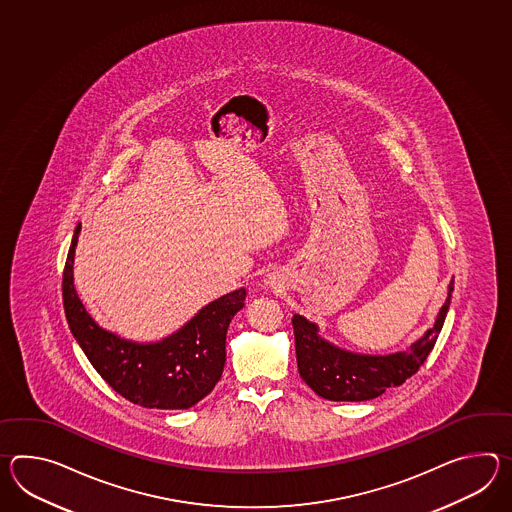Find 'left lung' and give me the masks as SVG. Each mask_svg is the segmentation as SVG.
<instances>
[{
  "mask_svg": "<svg viewBox=\"0 0 512 512\" xmlns=\"http://www.w3.org/2000/svg\"><path fill=\"white\" fill-rule=\"evenodd\" d=\"M454 281L448 286V297L437 314L435 325L424 336L411 343L406 351L386 354L351 353L323 340L318 325L294 314L297 369L307 386L327 400L362 402L380 397L387 387L402 386L409 376L419 371L432 353L444 319L450 308Z\"/></svg>",
  "mask_w": 512,
  "mask_h": 512,
  "instance_id": "obj_1",
  "label": "left lung"
}]
</instances>
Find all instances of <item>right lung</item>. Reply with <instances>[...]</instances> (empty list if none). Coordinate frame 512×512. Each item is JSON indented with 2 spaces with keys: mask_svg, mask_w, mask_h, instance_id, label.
Masks as SVG:
<instances>
[{
  "mask_svg": "<svg viewBox=\"0 0 512 512\" xmlns=\"http://www.w3.org/2000/svg\"><path fill=\"white\" fill-rule=\"evenodd\" d=\"M75 228L62 277L64 312L71 334L108 386L132 404L150 409H187L207 397L226 364V334L244 307L239 288L205 305L171 336L154 343L119 338L103 329L82 305L73 284V261L79 242Z\"/></svg>",
  "mask_w": 512,
  "mask_h": 512,
  "instance_id": "right-lung-1",
  "label": "right lung"
}]
</instances>
